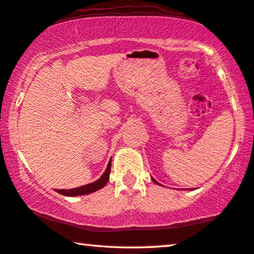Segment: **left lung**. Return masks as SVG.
<instances>
[{"label": "left lung", "instance_id": "left-lung-1", "mask_svg": "<svg viewBox=\"0 0 254 254\" xmlns=\"http://www.w3.org/2000/svg\"><path fill=\"white\" fill-rule=\"evenodd\" d=\"M152 179H153V178H152ZM153 182H154V183H155V184H158V185H160V184H159V183H158V182H157V181H155V179H153Z\"/></svg>", "mask_w": 254, "mask_h": 254}]
</instances>
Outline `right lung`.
Here are the masks:
<instances>
[{
  "mask_svg": "<svg viewBox=\"0 0 254 254\" xmlns=\"http://www.w3.org/2000/svg\"><path fill=\"white\" fill-rule=\"evenodd\" d=\"M110 171H111V160L109 161L104 174L97 179V181L91 183V184L76 187V189H71V190H56V192L64 195V196H78V195H86V194L94 193L96 190H99L102 189V187H104L105 184L109 182V175H110Z\"/></svg>",
  "mask_w": 254,
  "mask_h": 254,
  "instance_id": "obj_1",
  "label": "right lung"
}]
</instances>
